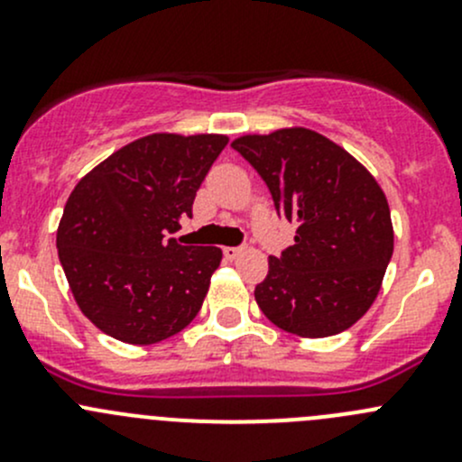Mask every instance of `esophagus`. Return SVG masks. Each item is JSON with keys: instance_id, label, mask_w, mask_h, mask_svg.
Listing matches in <instances>:
<instances>
[{"instance_id": "esophagus-1", "label": "esophagus", "mask_w": 462, "mask_h": 462, "mask_svg": "<svg viewBox=\"0 0 462 462\" xmlns=\"http://www.w3.org/2000/svg\"><path fill=\"white\" fill-rule=\"evenodd\" d=\"M223 254H226L227 261H235L244 254V248H239V245H227V248H223Z\"/></svg>"}]
</instances>
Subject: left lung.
Wrapping results in <instances>:
<instances>
[{
    "label": "left lung",
    "mask_w": 462,
    "mask_h": 462,
    "mask_svg": "<svg viewBox=\"0 0 462 462\" xmlns=\"http://www.w3.org/2000/svg\"><path fill=\"white\" fill-rule=\"evenodd\" d=\"M232 147L268 185L279 217L297 226L295 245L270 257L254 288L259 309L301 337L346 330L371 309L393 254L377 180L346 149L304 127L241 136Z\"/></svg>",
    "instance_id": "left-lung-1"
}]
</instances>
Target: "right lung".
Masks as SVG:
<instances>
[{
	"label": "right lung",
	"mask_w": 462,
	"mask_h": 462,
	"mask_svg": "<svg viewBox=\"0 0 462 462\" xmlns=\"http://www.w3.org/2000/svg\"><path fill=\"white\" fill-rule=\"evenodd\" d=\"M227 136L152 134L93 167L64 205L58 254L82 313L127 344H156L201 310L221 248L180 245Z\"/></svg>",
	"instance_id": "1"
}]
</instances>
